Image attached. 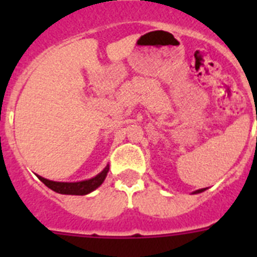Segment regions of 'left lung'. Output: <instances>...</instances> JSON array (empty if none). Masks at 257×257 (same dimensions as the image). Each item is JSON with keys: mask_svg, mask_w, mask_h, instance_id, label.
I'll return each instance as SVG.
<instances>
[{"mask_svg": "<svg viewBox=\"0 0 257 257\" xmlns=\"http://www.w3.org/2000/svg\"><path fill=\"white\" fill-rule=\"evenodd\" d=\"M206 190V188H203V189H198V190H196V192H193L192 194H198V193H202V192H205Z\"/></svg>", "mask_w": 257, "mask_h": 257, "instance_id": "8db88e82", "label": "left lung"}]
</instances>
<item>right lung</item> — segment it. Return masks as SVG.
Listing matches in <instances>:
<instances>
[{
	"instance_id": "obj_1",
	"label": "right lung",
	"mask_w": 257,
	"mask_h": 257,
	"mask_svg": "<svg viewBox=\"0 0 257 257\" xmlns=\"http://www.w3.org/2000/svg\"><path fill=\"white\" fill-rule=\"evenodd\" d=\"M108 171L109 166L106 165L105 169L101 172H99V174H97L96 176H94V178L82 181H76V183L52 181L49 180V179L42 178L40 175H37V176L47 188H50V189L54 190V192L60 193V194H70V196H86V194L94 192L95 189H97V188L100 187L101 184L104 183V180H105Z\"/></svg>"
}]
</instances>
